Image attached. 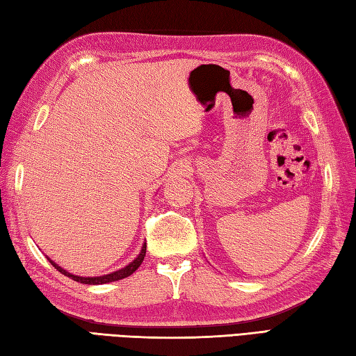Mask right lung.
Instances as JSON below:
<instances>
[{
  "mask_svg": "<svg viewBox=\"0 0 356 356\" xmlns=\"http://www.w3.org/2000/svg\"><path fill=\"white\" fill-rule=\"evenodd\" d=\"M144 257H146V243L143 244V249L140 252V255H138L132 261V263L127 264L126 267H122V269H120L117 272H112V273H108V275H103V277H78V275H72L67 270H64L63 267H60L56 263H54L52 259H49V258L47 259L50 261V264H52L58 272H61L63 275H66V277L72 278L74 281L81 282V284H106V282L118 281V280H122V278H126V277H130V275H132L138 269V267L141 266Z\"/></svg>",
  "mask_w": 356,
  "mask_h": 356,
  "instance_id": "1",
  "label": "right lung"
}]
</instances>
